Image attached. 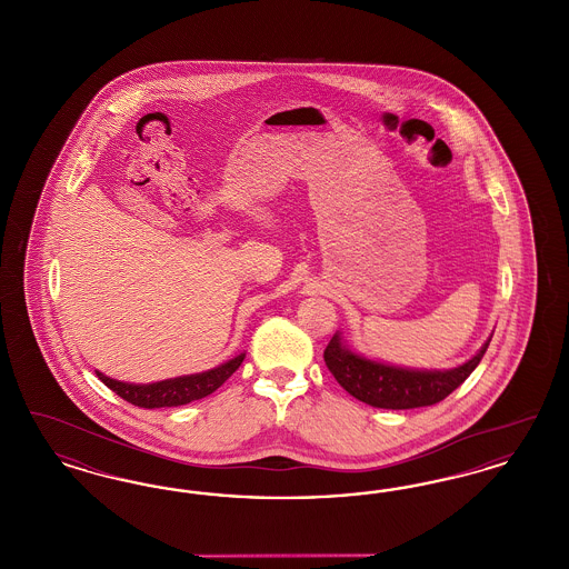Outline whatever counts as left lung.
<instances>
[{
    "mask_svg": "<svg viewBox=\"0 0 569 569\" xmlns=\"http://www.w3.org/2000/svg\"><path fill=\"white\" fill-rule=\"evenodd\" d=\"M488 343L490 339L469 362L452 371H409L356 356L335 335L326 346L325 362L328 371L358 401L379 409H413L435 406L455 392L480 365Z\"/></svg>",
    "mask_w": 569,
    "mask_h": 569,
    "instance_id": "obj_1",
    "label": "left lung"
}]
</instances>
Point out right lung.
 Listing matches in <instances>:
<instances>
[{
  "instance_id": "add662e5",
  "label": "right lung",
  "mask_w": 569,
  "mask_h": 569,
  "mask_svg": "<svg viewBox=\"0 0 569 569\" xmlns=\"http://www.w3.org/2000/svg\"><path fill=\"white\" fill-rule=\"evenodd\" d=\"M244 353L228 360L226 365L211 369L207 373L198 376H186V378L163 379L158 383H144V386H134V383H123L117 379L107 378L100 371L98 378L102 379L114 395H119L123 401L132 403L136 407H177L188 406L191 401L204 399L213 395L217 388L230 378L243 362Z\"/></svg>"
}]
</instances>
